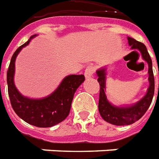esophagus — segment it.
Segmentation results:
<instances>
[{"mask_svg": "<svg viewBox=\"0 0 159 159\" xmlns=\"http://www.w3.org/2000/svg\"><path fill=\"white\" fill-rule=\"evenodd\" d=\"M95 73V67L94 66H88L85 70V76L86 79L92 77V74Z\"/></svg>", "mask_w": 159, "mask_h": 159, "instance_id": "obj_1", "label": "esophagus"}]
</instances>
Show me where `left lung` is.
<instances>
[{
    "instance_id": "8db88e82",
    "label": "left lung",
    "mask_w": 159,
    "mask_h": 159,
    "mask_svg": "<svg viewBox=\"0 0 159 159\" xmlns=\"http://www.w3.org/2000/svg\"><path fill=\"white\" fill-rule=\"evenodd\" d=\"M128 43L131 46L132 49H139L141 52L143 59L148 63V73H149V82L150 86L147 91L146 95L142 99L139 101L138 103L130 107H116L111 105L109 101L107 100L105 95V69H99L97 71L98 74V81L100 85L99 92V101H98V110L104 121L110 122L111 124L117 125V126H124V125H130L135 122L145 115L148 108L152 103L154 95V75L152 71V62L150 57V55L146 45L137 41L134 38H128ZM159 91V85H158Z\"/></svg>"
}]
</instances>
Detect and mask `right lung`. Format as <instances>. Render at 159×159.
I'll use <instances>...</instances> for the list:
<instances>
[{"mask_svg": "<svg viewBox=\"0 0 159 159\" xmlns=\"http://www.w3.org/2000/svg\"><path fill=\"white\" fill-rule=\"evenodd\" d=\"M32 35L25 43L13 53L7 73V91L14 112L22 120L38 128H49L64 121L69 115L74 92L85 80L83 74H72L64 79L59 87L43 99H30L18 92L13 83L14 62L21 49L30 43Z\"/></svg>", "mask_w": 159, "mask_h": 159, "instance_id": "1", "label": "right lung"}]
</instances>
